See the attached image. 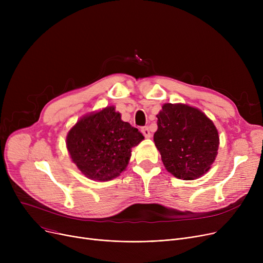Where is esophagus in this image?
Returning <instances> with one entry per match:
<instances>
[{"mask_svg":"<svg viewBox=\"0 0 263 263\" xmlns=\"http://www.w3.org/2000/svg\"><path fill=\"white\" fill-rule=\"evenodd\" d=\"M142 132L145 135V137H147V139H149V137L151 136V133H150V130H149L148 127H143L142 128Z\"/></svg>","mask_w":263,"mask_h":263,"instance_id":"1","label":"esophagus"}]
</instances>
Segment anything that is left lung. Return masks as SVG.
Listing matches in <instances>:
<instances>
[{"instance_id": "obj_1", "label": "left lung", "mask_w": 263, "mask_h": 263, "mask_svg": "<svg viewBox=\"0 0 263 263\" xmlns=\"http://www.w3.org/2000/svg\"><path fill=\"white\" fill-rule=\"evenodd\" d=\"M157 117L154 141L165 168L183 180L208 172L219 144L213 122L201 110L185 104H164Z\"/></svg>"}]
</instances>
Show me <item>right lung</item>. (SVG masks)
<instances>
[{
  "mask_svg": "<svg viewBox=\"0 0 263 263\" xmlns=\"http://www.w3.org/2000/svg\"><path fill=\"white\" fill-rule=\"evenodd\" d=\"M143 134L124 122L114 106L81 118L68 132L67 149L78 168L93 180L106 181L126 170L131 148Z\"/></svg>",
  "mask_w": 263,
  "mask_h": 263,
  "instance_id": "1",
  "label": "right lung"
}]
</instances>
